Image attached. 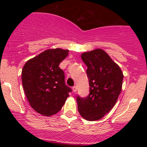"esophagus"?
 Here are the masks:
<instances>
[{"mask_svg":"<svg viewBox=\"0 0 147 147\" xmlns=\"http://www.w3.org/2000/svg\"><path fill=\"white\" fill-rule=\"evenodd\" d=\"M77 86H76L72 87V91H73L74 92H75L76 91H77Z\"/></svg>","mask_w":147,"mask_h":147,"instance_id":"obj_1","label":"esophagus"}]
</instances>
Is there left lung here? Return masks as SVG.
<instances>
[{
	"mask_svg": "<svg viewBox=\"0 0 147 147\" xmlns=\"http://www.w3.org/2000/svg\"><path fill=\"white\" fill-rule=\"evenodd\" d=\"M90 92L86 97L77 96L78 111L84 119L95 121L110 111L122 90L123 73L119 65L102 49L84 52Z\"/></svg>",
	"mask_w": 147,
	"mask_h": 147,
	"instance_id": "left-lung-1",
	"label": "left lung"
}]
</instances>
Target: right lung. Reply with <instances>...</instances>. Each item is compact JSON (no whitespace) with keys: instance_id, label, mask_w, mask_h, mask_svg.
<instances>
[{"instance_id":"obj_1","label":"right lung","mask_w":147,"mask_h":147,"mask_svg":"<svg viewBox=\"0 0 147 147\" xmlns=\"http://www.w3.org/2000/svg\"><path fill=\"white\" fill-rule=\"evenodd\" d=\"M69 50L51 49L28 60L22 70V83L30 106L38 113L50 116L58 113L72 91L65 83L59 65Z\"/></svg>"}]
</instances>
